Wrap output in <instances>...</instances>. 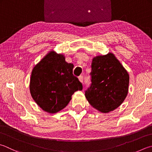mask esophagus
I'll return each instance as SVG.
<instances>
[{"label":"esophagus","instance_id":"obj_1","mask_svg":"<svg viewBox=\"0 0 152 152\" xmlns=\"http://www.w3.org/2000/svg\"><path fill=\"white\" fill-rule=\"evenodd\" d=\"M79 81L81 83H83V77L79 76Z\"/></svg>","mask_w":152,"mask_h":152}]
</instances>
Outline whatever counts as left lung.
<instances>
[{
	"mask_svg": "<svg viewBox=\"0 0 152 152\" xmlns=\"http://www.w3.org/2000/svg\"><path fill=\"white\" fill-rule=\"evenodd\" d=\"M91 87L85 91L89 104L102 113L113 111L126 97L129 74L113 53L94 57Z\"/></svg>",
	"mask_w": 152,
	"mask_h": 152,
	"instance_id": "obj_1",
	"label": "left lung"
}]
</instances>
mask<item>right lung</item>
Here are the masks:
<instances>
[{
  "mask_svg": "<svg viewBox=\"0 0 152 152\" xmlns=\"http://www.w3.org/2000/svg\"><path fill=\"white\" fill-rule=\"evenodd\" d=\"M73 64L65 61L62 53L51 50L33 68L30 91L42 109L55 114L66 107L71 96L81 91L82 84L73 75Z\"/></svg>",
  "mask_w": 152,
  "mask_h": 152,
  "instance_id": "add662e5",
  "label": "right lung"
}]
</instances>
